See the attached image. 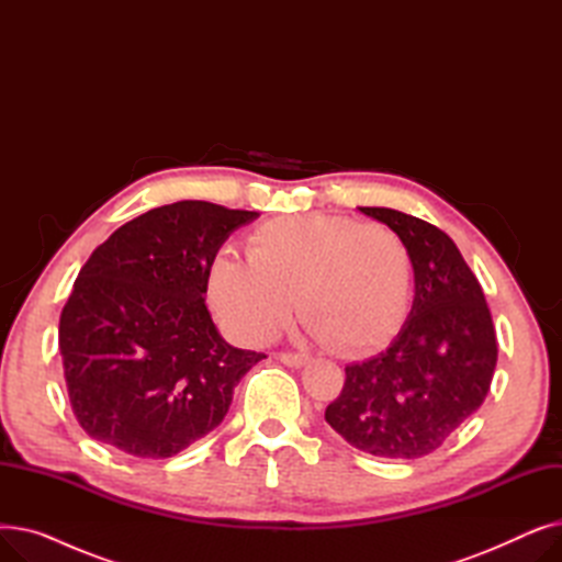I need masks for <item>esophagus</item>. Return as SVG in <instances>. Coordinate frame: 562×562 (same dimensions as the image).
Here are the masks:
<instances>
[{
	"mask_svg": "<svg viewBox=\"0 0 562 562\" xmlns=\"http://www.w3.org/2000/svg\"><path fill=\"white\" fill-rule=\"evenodd\" d=\"M278 360L286 367H305L310 362V356H305V352H291V350H282L278 352Z\"/></svg>",
	"mask_w": 562,
	"mask_h": 562,
	"instance_id": "obj_1",
	"label": "esophagus"
}]
</instances>
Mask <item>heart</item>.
<instances>
[{
  "instance_id": "heart-1",
  "label": "heart",
  "mask_w": 562,
  "mask_h": 562,
  "mask_svg": "<svg viewBox=\"0 0 562 562\" xmlns=\"http://www.w3.org/2000/svg\"><path fill=\"white\" fill-rule=\"evenodd\" d=\"M248 259L216 252L206 291L225 326L246 341L271 339L293 296L312 333L337 352L362 356L403 326L412 263L401 236L335 214L266 221L248 234Z\"/></svg>"
}]
</instances>
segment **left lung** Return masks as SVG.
Returning <instances> with one entry per match:
<instances>
[{
  "instance_id": "1",
  "label": "left lung",
  "mask_w": 562,
  "mask_h": 562,
  "mask_svg": "<svg viewBox=\"0 0 562 562\" xmlns=\"http://www.w3.org/2000/svg\"><path fill=\"white\" fill-rule=\"evenodd\" d=\"M360 212L392 227L415 269V303L387 350L346 367L326 422L364 453L417 460L483 405L496 333L481 282L447 232L387 206Z\"/></svg>"
}]
</instances>
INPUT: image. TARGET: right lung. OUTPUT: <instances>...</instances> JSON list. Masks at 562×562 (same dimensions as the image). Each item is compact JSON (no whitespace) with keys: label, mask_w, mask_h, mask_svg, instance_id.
I'll list each match as a JSON object with an SVG mask.
<instances>
[{"label":"right lung","mask_w":562,"mask_h":562,"mask_svg":"<svg viewBox=\"0 0 562 562\" xmlns=\"http://www.w3.org/2000/svg\"><path fill=\"white\" fill-rule=\"evenodd\" d=\"M257 212L204 200L157 206L93 250L58 321L70 405L88 437L170 458L212 432L266 356L229 346L204 305L206 269Z\"/></svg>","instance_id":"obj_1"}]
</instances>
